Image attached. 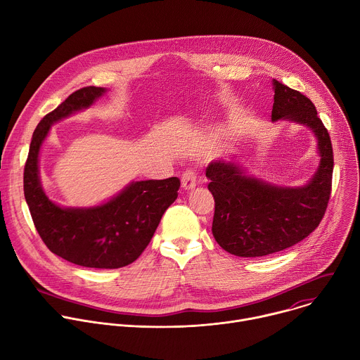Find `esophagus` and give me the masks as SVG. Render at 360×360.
I'll return each instance as SVG.
<instances>
[{"label": "esophagus", "instance_id": "esophagus-1", "mask_svg": "<svg viewBox=\"0 0 360 360\" xmlns=\"http://www.w3.org/2000/svg\"><path fill=\"white\" fill-rule=\"evenodd\" d=\"M181 181H182V188L185 191L195 189V186H196V174H195V171L193 169H188L186 172H184Z\"/></svg>", "mask_w": 360, "mask_h": 360}]
</instances>
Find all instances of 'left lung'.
Wrapping results in <instances>:
<instances>
[{
    "instance_id": "1",
    "label": "left lung",
    "mask_w": 360,
    "mask_h": 360,
    "mask_svg": "<svg viewBox=\"0 0 360 360\" xmlns=\"http://www.w3.org/2000/svg\"><path fill=\"white\" fill-rule=\"evenodd\" d=\"M272 122L289 121L309 128L316 138L319 167L309 182L283 186L246 175L233 160L207 167L215 199L212 233L226 252L258 258L293 246L321 224L332 188L333 150L328 129L312 101L274 79Z\"/></svg>"
}]
</instances>
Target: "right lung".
<instances>
[{"mask_svg": "<svg viewBox=\"0 0 360 360\" xmlns=\"http://www.w3.org/2000/svg\"><path fill=\"white\" fill-rule=\"evenodd\" d=\"M105 94V88H81L41 120L24 168V195L34 225L51 252L79 266L117 269L136 261L148 246L164 212L178 198L179 179L134 181L104 203L77 208L51 200L39 176V150L51 125L88 110Z\"/></svg>", "mask_w": 360, "mask_h": 360, "instance_id": "1", "label": "right lung"}]
</instances>
